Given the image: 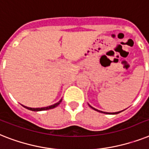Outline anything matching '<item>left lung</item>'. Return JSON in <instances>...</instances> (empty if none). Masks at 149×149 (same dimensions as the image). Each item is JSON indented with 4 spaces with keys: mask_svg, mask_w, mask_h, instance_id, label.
<instances>
[{
    "mask_svg": "<svg viewBox=\"0 0 149 149\" xmlns=\"http://www.w3.org/2000/svg\"><path fill=\"white\" fill-rule=\"evenodd\" d=\"M88 105H89V107H91L92 109H94V110H95V111H97V112H102V113H104V114H110V115H116V114H118V113H119V112H123V111H120V112H102V111H100V110H98V109H95L94 108V107H93V106H90V105H89V103H88Z\"/></svg>",
    "mask_w": 149,
    "mask_h": 149,
    "instance_id": "1",
    "label": "left lung"
}]
</instances>
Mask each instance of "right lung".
Listing matches in <instances>:
<instances>
[{
    "label": "right lung",
    "instance_id": "obj_1",
    "mask_svg": "<svg viewBox=\"0 0 149 149\" xmlns=\"http://www.w3.org/2000/svg\"><path fill=\"white\" fill-rule=\"evenodd\" d=\"M61 102H62V99H61V100H60L59 102H57L56 103L54 104V105H51V106H47V107H42V108H31V107H27V106H23V105L22 106H24V108L27 109H29V110H31V111H34V112H39V111H44V110L51 109L55 108V107H56L57 106H59Z\"/></svg>",
    "mask_w": 149,
    "mask_h": 149
}]
</instances>
